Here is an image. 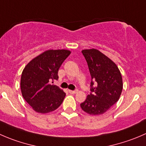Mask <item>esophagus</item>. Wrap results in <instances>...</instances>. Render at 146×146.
Returning a JSON list of instances; mask_svg holds the SVG:
<instances>
[{"label":"esophagus","mask_w":146,"mask_h":146,"mask_svg":"<svg viewBox=\"0 0 146 146\" xmlns=\"http://www.w3.org/2000/svg\"><path fill=\"white\" fill-rule=\"evenodd\" d=\"M68 91H69V93H70V94H75V93H77L78 90H69Z\"/></svg>","instance_id":"1"}]
</instances>
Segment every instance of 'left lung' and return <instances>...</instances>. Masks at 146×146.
Masks as SVG:
<instances>
[{"mask_svg":"<svg viewBox=\"0 0 146 146\" xmlns=\"http://www.w3.org/2000/svg\"><path fill=\"white\" fill-rule=\"evenodd\" d=\"M82 53L91 76L92 93L80 108L90 115H101L119 100L123 86L122 76L117 65L100 50L85 49Z\"/></svg>","mask_w":146,"mask_h":146,"instance_id":"1","label":"left lung"}]
</instances>
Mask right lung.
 Instances as JSON below:
<instances>
[{
    "label": "right lung",
    "mask_w": 146,
    "mask_h": 146,
    "mask_svg": "<svg viewBox=\"0 0 146 146\" xmlns=\"http://www.w3.org/2000/svg\"><path fill=\"white\" fill-rule=\"evenodd\" d=\"M70 53L66 49L47 50L24 68L21 78V93L35 112H52L63 103L66 93L51 82L58 79L59 68Z\"/></svg>",
    "instance_id": "1"
}]
</instances>
